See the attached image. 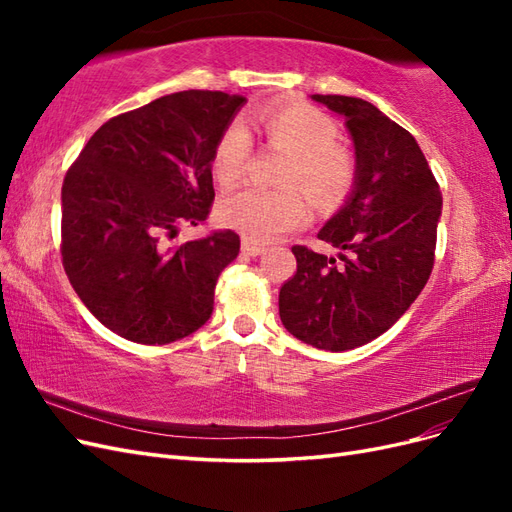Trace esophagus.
Returning a JSON list of instances; mask_svg holds the SVG:
<instances>
[{"instance_id":"34e87169","label":"esophagus","mask_w":512,"mask_h":512,"mask_svg":"<svg viewBox=\"0 0 512 512\" xmlns=\"http://www.w3.org/2000/svg\"><path fill=\"white\" fill-rule=\"evenodd\" d=\"M241 252L245 256H260V254H265V245H260L252 239H243L241 241Z\"/></svg>"}]
</instances>
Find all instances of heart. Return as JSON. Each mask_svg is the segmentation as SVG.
Masks as SVG:
<instances>
[{
    "label": "heart",
    "instance_id": "1",
    "mask_svg": "<svg viewBox=\"0 0 512 512\" xmlns=\"http://www.w3.org/2000/svg\"><path fill=\"white\" fill-rule=\"evenodd\" d=\"M267 143L288 153L280 190L243 188L224 196L218 220L252 241H273L305 222L309 205L298 185L320 207H337L359 177L354 151L337 141V123L320 108L297 102L271 106L256 115ZM252 138L245 126L232 121L222 130L211 153V175L220 185L237 183L250 156ZM298 185L294 186L293 183Z\"/></svg>",
    "mask_w": 512,
    "mask_h": 512
}]
</instances>
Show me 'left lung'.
Segmentation results:
<instances>
[{"mask_svg":"<svg viewBox=\"0 0 512 512\" xmlns=\"http://www.w3.org/2000/svg\"><path fill=\"white\" fill-rule=\"evenodd\" d=\"M312 98L346 117L359 177L344 209L318 232L344 250L342 262L294 245L297 271L280 288V318L301 342L342 352L391 329L425 288L442 194L414 136L374 104Z\"/></svg>","mask_w":512,"mask_h":512,"instance_id":"obj_1","label":"left lung"}]
</instances>
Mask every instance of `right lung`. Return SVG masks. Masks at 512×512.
<instances>
[{
	"instance_id": "1",
	"label": "right lung",
	"mask_w": 512,
	"mask_h": 512,
	"mask_svg": "<svg viewBox=\"0 0 512 512\" xmlns=\"http://www.w3.org/2000/svg\"><path fill=\"white\" fill-rule=\"evenodd\" d=\"M245 102L190 89L108 119L61 185V262L85 307L106 329L162 346L203 327L239 235L168 247L213 205L211 153Z\"/></svg>"
}]
</instances>
